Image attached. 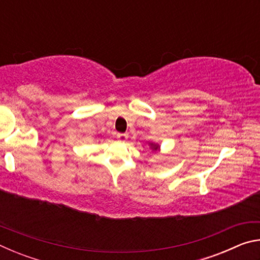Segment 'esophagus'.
Masks as SVG:
<instances>
[{
	"label": "esophagus",
	"instance_id": "1",
	"mask_svg": "<svg viewBox=\"0 0 260 260\" xmlns=\"http://www.w3.org/2000/svg\"><path fill=\"white\" fill-rule=\"evenodd\" d=\"M117 138H118V140L121 141V142H125V141L127 140V138H128V134H126V133H119V134L117 135Z\"/></svg>",
	"mask_w": 260,
	"mask_h": 260
}]
</instances>
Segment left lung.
Returning a JSON list of instances; mask_svg holds the SVG:
<instances>
[{
    "label": "left lung",
    "mask_w": 260,
    "mask_h": 260,
    "mask_svg": "<svg viewBox=\"0 0 260 260\" xmlns=\"http://www.w3.org/2000/svg\"><path fill=\"white\" fill-rule=\"evenodd\" d=\"M149 147H150V149H151V150H153V151L159 150V144H156V143H153V142H149Z\"/></svg>",
    "instance_id": "left-lung-1"
}]
</instances>
